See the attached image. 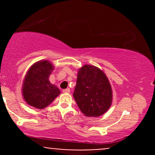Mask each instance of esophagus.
Here are the masks:
<instances>
[{"label": "esophagus", "instance_id": "obj_1", "mask_svg": "<svg viewBox=\"0 0 155 155\" xmlns=\"http://www.w3.org/2000/svg\"><path fill=\"white\" fill-rule=\"evenodd\" d=\"M63 92H64V93H69V92H70V89L69 88L65 89V90H63Z\"/></svg>", "mask_w": 155, "mask_h": 155}]
</instances>
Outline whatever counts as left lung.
Returning a JSON list of instances; mask_svg holds the SVG:
<instances>
[{
	"label": "left lung",
	"instance_id": "obj_1",
	"mask_svg": "<svg viewBox=\"0 0 155 155\" xmlns=\"http://www.w3.org/2000/svg\"><path fill=\"white\" fill-rule=\"evenodd\" d=\"M79 109L87 117H99L111 105L112 90L105 74L93 65L79 69L74 94Z\"/></svg>",
	"mask_w": 155,
	"mask_h": 155
}]
</instances>
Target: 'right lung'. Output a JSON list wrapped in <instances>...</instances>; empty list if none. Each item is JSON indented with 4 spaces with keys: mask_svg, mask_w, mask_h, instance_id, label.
Segmentation results:
<instances>
[{
    "mask_svg": "<svg viewBox=\"0 0 155 155\" xmlns=\"http://www.w3.org/2000/svg\"><path fill=\"white\" fill-rule=\"evenodd\" d=\"M53 69L48 60L37 62L29 69L22 86L23 97L28 105L42 109L60 95L59 89L49 81Z\"/></svg>",
    "mask_w": 155,
    "mask_h": 155,
    "instance_id": "1",
    "label": "right lung"
}]
</instances>
